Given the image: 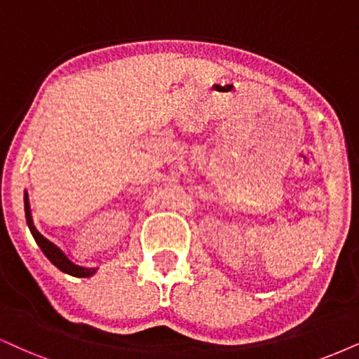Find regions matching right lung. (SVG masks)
Masks as SVG:
<instances>
[{"label":"right lung","instance_id":"obj_1","mask_svg":"<svg viewBox=\"0 0 359 359\" xmlns=\"http://www.w3.org/2000/svg\"><path fill=\"white\" fill-rule=\"evenodd\" d=\"M25 213H26V223H28V228L31 234H33L34 241L38 243V246L41 248V251L46 255V258L55 264L56 268H60L63 273L72 274V276L76 278H90L96 273V268H85L79 266V264H74L72 259L66 256L63 251L57 248L55 243H51L48 238H44L41 233L34 228L33 224V218H31V210H29V200H28V193L25 191Z\"/></svg>","mask_w":359,"mask_h":359}]
</instances>
